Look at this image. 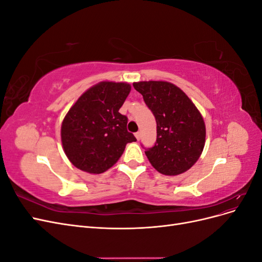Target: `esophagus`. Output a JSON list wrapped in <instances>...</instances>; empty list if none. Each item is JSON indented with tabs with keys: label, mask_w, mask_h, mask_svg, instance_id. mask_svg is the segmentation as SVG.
I'll list each match as a JSON object with an SVG mask.
<instances>
[{
	"label": "esophagus",
	"mask_w": 262,
	"mask_h": 262,
	"mask_svg": "<svg viewBox=\"0 0 262 262\" xmlns=\"http://www.w3.org/2000/svg\"><path fill=\"white\" fill-rule=\"evenodd\" d=\"M134 136H136V138H137L138 141L141 139V133H140V132H136V133H134Z\"/></svg>",
	"instance_id": "obj_1"
}]
</instances>
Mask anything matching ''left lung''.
Masks as SVG:
<instances>
[{
	"label": "left lung",
	"instance_id": "left-lung-1",
	"mask_svg": "<svg viewBox=\"0 0 262 262\" xmlns=\"http://www.w3.org/2000/svg\"><path fill=\"white\" fill-rule=\"evenodd\" d=\"M133 87L142 94L157 124L155 144L145 148L149 163L167 176L187 171L204 147L205 125L199 110L171 83L139 82Z\"/></svg>",
	"mask_w": 262,
	"mask_h": 262
}]
</instances>
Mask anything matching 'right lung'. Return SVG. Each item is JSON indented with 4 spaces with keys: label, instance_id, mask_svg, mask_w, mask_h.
Listing matches in <instances>:
<instances>
[{
    "label": "right lung",
    "instance_id": "right-lung-1",
    "mask_svg": "<svg viewBox=\"0 0 262 262\" xmlns=\"http://www.w3.org/2000/svg\"><path fill=\"white\" fill-rule=\"evenodd\" d=\"M131 91L126 83L101 82L86 91L69 110L61 128L64 152L75 167L101 173L137 141L126 130L128 117L119 113Z\"/></svg>",
    "mask_w": 262,
    "mask_h": 262
}]
</instances>
